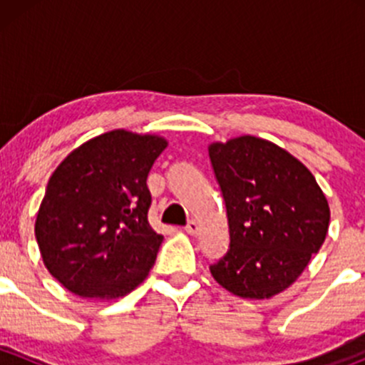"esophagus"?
<instances>
[{
	"label": "esophagus",
	"mask_w": 365,
	"mask_h": 365,
	"mask_svg": "<svg viewBox=\"0 0 365 365\" xmlns=\"http://www.w3.org/2000/svg\"><path fill=\"white\" fill-rule=\"evenodd\" d=\"M185 231L194 237V235L200 233V224H197L196 220H189V224H187V226H185Z\"/></svg>",
	"instance_id": "34e87169"
}]
</instances>
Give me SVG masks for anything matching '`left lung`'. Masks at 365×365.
<instances>
[{
    "instance_id": "1",
    "label": "left lung",
    "mask_w": 365,
    "mask_h": 365,
    "mask_svg": "<svg viewBox=\"0 0 365 365\" xmlns=\"http://www.w3.org/2000/svg\"><path fill=\"white\" fill-rule=\"evenodd\" d=\"M208 155L230 226V249L210 267L213 279L242 298L284 292L325 242V194L300 160L267 139L212 143Z\"/></svg>"
}]
</instances>
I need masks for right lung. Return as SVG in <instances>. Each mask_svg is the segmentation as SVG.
Masks as SVG:
<instances>
[{
	"mask_svg": "<svg viewBox=\"0 0 365 365\" xmlns=\"http://www.w3.org/2000/svg\"><path fill=\"white\" fill-rule=\"evenodd\" d=\"M165 146L160 135L118 128L83 143L53 173L35 237L68 292L113 300L145 281L164 240L148 222L146 178Z\"/></svg>",
	"mask_w": 365,
	"mask_h": 365,
	"instance_id": "obj_1",
	"label": "right lung"
}]
</instances>
